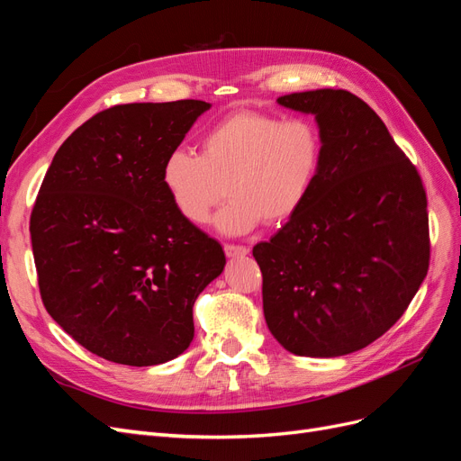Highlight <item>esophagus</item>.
Listing matches in <instances>:
<instances>
[{"instance_id":"1","label":"esophagus","mask_w":461,"mask_h":461,"mask_svg":"<svg viewBox=\"0 0 461 461\" xmlns=\"http://www.w3.org/2000/svg\"><path fill=\"white\" fill-rule=\"evenodd\" d=\"M225 254L229 258H244L249 254V248L246 246H234V244H225Z\"/></svg>"}]
</instances>
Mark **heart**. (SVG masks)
<instances>
[{
  "mask_svg": "<svg viewBox=\"0 0 461 461\" xmlns=\"http://www.w3.org/2000/svg\"><path fill=\"white\" fill-rule=\"evenodd\" d=\"M323 163V136L310 119H288L240 109L222 117L202 138V153L173 149L161 167V185L176 213L203 225L213 207L230 202L215 225L246 234L283 225L315 186Z\"/></svg>",
  "mask_w": 461,
  "mask_h": 461,
  "instance_id": "1",
  "label": "heart"
}]
</instances>
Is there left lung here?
<instances>
[{
  "label": "left lung",
  "mask_w": 461,
  "mask_h": 461,
  "mask_svg": "<svg viewBox=\"0 0 461 461\" xmlns=\"http://www.w3.org/2000/svg\"><path fill=\"white\" fill-rule=\"evenodd\" d=\"M276 102L315 117L323 163L300 212L254 246L263 315L292 354H352L396 323L427 276L425 188L357 95L321 88Z\"/></svg>",
  "instance_id": "left-lung-1"
}]
</instances>
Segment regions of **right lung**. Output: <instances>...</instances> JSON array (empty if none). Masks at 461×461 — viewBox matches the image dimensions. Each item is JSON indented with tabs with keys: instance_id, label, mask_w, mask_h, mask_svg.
I'll use <instances>...</instances> for the list:
<instances>
[{
	"instance_id": "right-lung-1",
	"label": "right lung",
	"mask_w": 461,
	"mask_h": 461,
	"mask_svg": "<svg viewBox=\"0 0 461 461\" xmlns=\"http://www.w3.org/2000/svg\"><path fill=\"white\" fill-rule=\"evenodd\" d=\"M212 104L115 105L61 144L31 215L40 296L92 354L159 366L194 339L192 308L225 252L176 213L165 158Z\"/></svg>"
}]
</instances>
